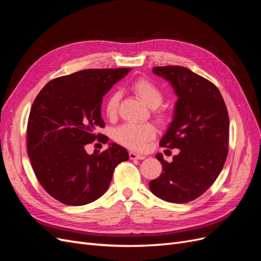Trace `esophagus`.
I'll use <instances>...</instances> for the list:
<instances>
[{
  "instance_id": "esophagus-1",
  "label": "esophagus",
  "mask_w": 261,
  "mask_h": 261,
  "mask_svg": "<svg viewBox=\"0 0 261 261\" xmlns=\"http://www.w3.org/2000/svg\"><path fill=\"white\" fill-rule=\"evenodd\" d=\"M128 155H129V159H132V160H144L145 158H146L145 155H141V154L135 153V152H133V151H130L128 153Z\"/></svg>"
}]
</instances>
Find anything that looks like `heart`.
Masks as SVG:
<instances>
[{
	"mask_svg": "<svg viewBox=\"0 0 261 261\" xmlns=\"http://www.w3.org/2000/svg\"><path fill=\"white\" fill-rule=\"evenodd\" d=\"M130 89L149 108L156 109L162 103V90L148 78H137L130 84ZM120 99L121 93L116 90L108 96L105 103V112L109 118L116 117ZM158 113H159L158 115H161L160 112ZM155 134L156 130L153 125L149 123H126L114 130L113 138L126 148L135 151H143L147 148L149 141L155 137Z\"/></svg>",
	"mask_w": 261,
	"mask_h": 261,
	"instance_id": "heart-1",
	"label": "heart"
}]
</instances>
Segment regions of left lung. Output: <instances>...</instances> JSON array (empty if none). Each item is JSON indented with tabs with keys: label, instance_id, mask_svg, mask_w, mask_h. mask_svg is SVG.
Wrapping results in <instances>:
<instances>
[{
	"label": "left lung",
	"instance_id": "8db88e82",
	"mask_svg": "<svg viewBox=\"0 0 261 261\" xmlns=\"http://www.w3.org/2000/svg\"><path fill=\"white\" fill-rule=\"evenodd\" d=\"M152 72L167 80L177 101L161 147L177 148L171 163L163 155L161 175L149 183L154 196L168 202H189L215 183L227 156V110L221 92L206 78L183 66H156Z\"/></svg>",
	"mask_w": 261,
	"mask_h": 261
}]
</instances>
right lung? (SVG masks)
<instances>
[{"label":"right lung","instance_id":"obj_1","mask_svg":"<svg viewBox=\"0 0 261 261\" xmlns=\"http://www.w3.org/2000/svg\"><path fill=\"white\" fill-rule=\"evenodd\" d=\"M130 68H90L55 78L38 93L27 126V152L46 193L68 206L97 200L111 183L117 164L128 160L124 147L111 143L105 151L85 146L107 137L101 103ZM108 143V140L106 141Z\"/></svg>","mask_w":261,"mask_h":261}]
</instances>
